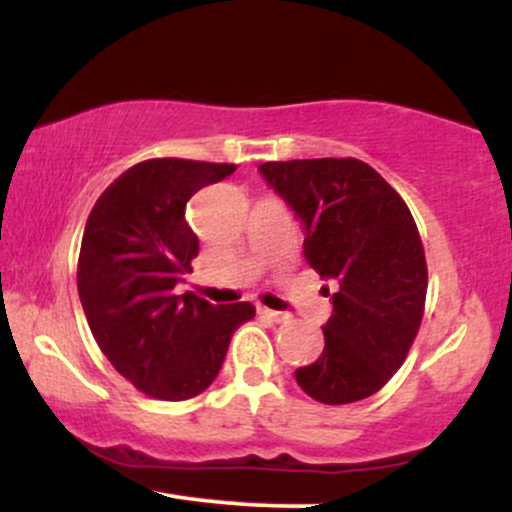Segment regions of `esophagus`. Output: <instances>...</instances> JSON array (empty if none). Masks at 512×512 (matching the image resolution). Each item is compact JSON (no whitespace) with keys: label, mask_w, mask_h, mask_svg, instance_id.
<instances>
[{"label":"esophagus","mask_w":512,"mask_h":512,"mask_svg":"<svg viewBox=\"0 0 512 512\" xmlns=\"http://www.w3.org/2000/svg\"><path fill=\"white\" fill-rule=\"evenodd\" d=\"M257 313H260L262 317H267V320H272V322H286V320H289V315H286V313H279V310L257 308Z\"/></svg>","instance_id":"obj_1"}]
</instances>
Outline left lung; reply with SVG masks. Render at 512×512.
Instances as JSON below:
<instances>
[{"label":"left lung","instance_id":"1","mask_svg":"<svg viewBox=\"0 0 512 512\" xmlns=\"http://www.w3.org/2000/svg\"><path fill=\"white\" fill-rule=\"evenodd\" d=\"M260 175L303 223V255L325 281V349L296 370L322 404L366 399L397 373L419 332L426 257L404 199L356 158L262 163Z\"/></svg>","mask_w":512,"mask_h":512}]
</instances>
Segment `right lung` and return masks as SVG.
<instances>
[{
    "label": "right lung",
    "instance_id": "1",
    "mask_svg": "<svg viewBox=\"0 0 512 512\" xmlns=\"http://www.w3.org/2000/svg\"><path fill=\"white\" fill-rule=\"evenodd\" d=\"M233 170L151 158L125 170L88 214L76 269L88 327L117 373L149 397L180 402L207 390L233 332L255 317L248 301L211 305L195 293L175 296L199 252L187 202Z\"/></svg>",
    "mask_w": 512,
    "mask_h": 512
}]
</instances>
